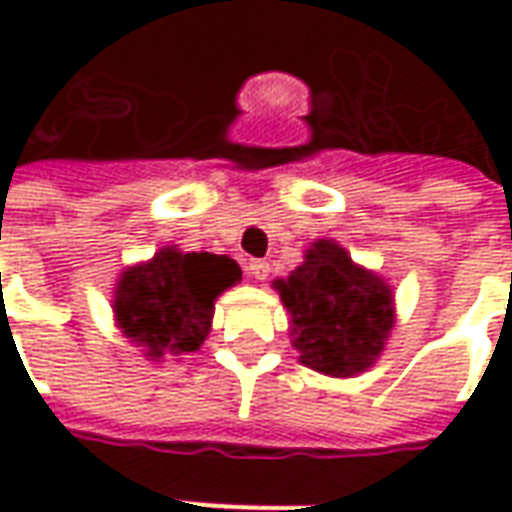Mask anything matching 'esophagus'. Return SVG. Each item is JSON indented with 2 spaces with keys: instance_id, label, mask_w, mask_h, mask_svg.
<instances>
[{
  "instance_id": "1",
  "label": "esophagus",
  "mask_w": 512,
  "mask_h": 512,
  "mask_svg": "<svg viewBox=\"0 0 512 512\" xmlns=\"http://www.w3.org/2000/svg\"><path fill=\"white\" fill-rule=\"evenodd\" d=\"M268 271H271V266H268L266 260H249L246 263V274L252 279H260V282L268 277Z\"/></svg>"
}]
</instances>
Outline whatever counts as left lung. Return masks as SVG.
<instances>
[{
  "label": "left lung",
  "mask_w": 512,
  "mask_h": 512,
  "mask_svg": "<svg viewBox=\"0 0 512 512\" xmlns=\"http://www.w3.org/2000/svg\"><path fill=\"white\" fill-rule=\"evenodd\" d=\"M274 288L290 315L299 362L323 376L348 378L376 365L395 326L392 288L356 266L334 241H315L288 279Z\"/></svg>",
  "instance_id": "left-lung-1"
}]
</instances>
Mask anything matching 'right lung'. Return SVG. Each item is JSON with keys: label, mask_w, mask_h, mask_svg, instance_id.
<instances>
[{"label": "right lung", "mask_w": 512, "mask_h": 512, "mask_svg": "<svg viewBox=\"0 0 512 512\" xmlns=\"http://www.w3.org/2000/svg\"><path fill=\"white\" fill-rule=\"evenodd\" d=\"M241 279L233 257L158 249L153 260L123 271L115 288V321L145 356L200 351L211 332L213 301Z\"/></svg>", "instance_id": "add662e5"}]
</instances>
